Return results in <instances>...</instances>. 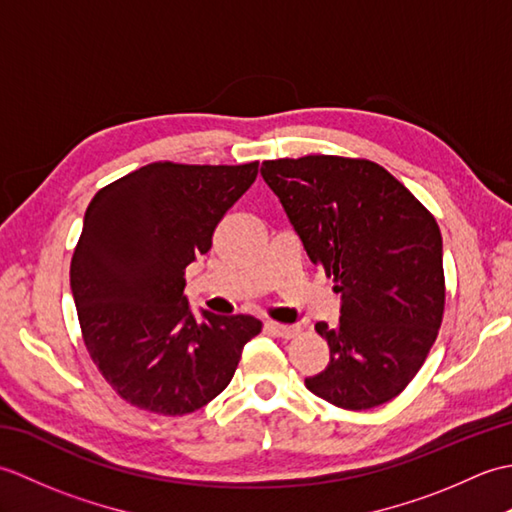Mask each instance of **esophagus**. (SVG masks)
Returning <instances> with one entry per match:
<instances>
[{
    "mask_svg": "<svg viewBox=\"0 0 512 512\" xmlns=\"http://www.w3.org/2000/svg\"><path fill=\"white\" fill-rule=\"evenodd\" d=\"M266 330L281 336V339H292V336L299 334L297 325H284V323H277V321H268L266 323Z\"/></svg>",
    "mask_w": 512,
    "mask_h": 512,
    "instance_id": "esophagus-1",
    "label": "esophagus"
}]
</instances>
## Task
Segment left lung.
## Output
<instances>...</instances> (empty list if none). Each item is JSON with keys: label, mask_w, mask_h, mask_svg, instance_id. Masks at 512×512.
I'll return each mask as SVG.
<instances>
[{"label": "left lung", "mask_w": 512, "mask_h": 512, "mask_svg": "<svg viewBox=\"0 0 512 512\" xmlns=\"http://www.w3.org/2000/svg\"><path fill=\"white\" fill-rule=\"evenodd\" d=\"M275 191L314 266L343 306L317 323L330 363L306 378L314 396L363 411L396 398L418 374L444 314L436 217L387 169L365 158L310 154L266 160Z\"/></svg>", "instance_id": "1"}]
</instances>
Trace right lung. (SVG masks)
<instances>
[{
  "label": "right lung",
  "mask_w": 512,
  "mask_h": 512,
  "mask_svg": "<svg viewBox=\"0 0 512 512\" xmlns=\"http://www.w3.org/2000/svg\"><path fill=\"white\" fill-rule=\"evenodd\" d=\"M257 167L151 162L107 184L85 211L70 264L76 314L94 365L129 405L158 416L202 409L262 332L248 314L204 310L198 321L184 297L187 266L209 253Z\"/></svg>",
  "instance_id": "right-lung-1"
}]
</instances>
